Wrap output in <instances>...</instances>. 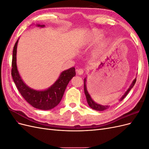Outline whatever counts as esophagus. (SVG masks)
Returning a JSON list of instances; mask_svg holds the SVG:
<instances>
[{
  "mask_svg": "<svg viewBox=\"0 0 149 149\" xmlns=\"http://www.w3.org/2000/svg\"><path fill=\"white\" fill-rule=\"evenodd\" d=\"M76 72H77V73L78 74H79V75H81V74H83V73H84V70H83V69H81V68H79V69H78L77 70H76Z\"/></svg>",
  "mask_w": 149,
  "mask_h": 149,
  "instance_id": "esophagus-1",
  "label": "esophagus"
}]
</instances>
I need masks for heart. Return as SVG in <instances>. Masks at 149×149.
Returning a JSON list of instances; mask_svg holds the SVG:
<instances>
[{"label":"heart","instance_id":"1","mask_svg":"<svg viewBox=\"0 0 149 149\" xmlns=\"http://www.w3.org/2000/svg\"><path fill=\"white\" fill-rule=\"evenodd\" d=\"M104 32L102 30H94L91 34L90 35L89 37V43H95L98 42H100V40L102 38L104 37ZM105 42H104L102 45H104Z\"/></svg>","mask_w":149,"mask_h":149}]
</instances>
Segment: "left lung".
Returning <instances> with one entry per match:
<instances>
[{
  "mask_svg": "<svg viewBox=\"0 0 149 149\" xmlns=\"http://www.w3.org/2000/svg\"><path fill=\"white\" fill-rule=\"evenodd\" d=\"M86 81V78H84V94L86 95V100H87L88 104H89V107L92 108L93 109H94L96 111H104V110H106V109H107V108H109V106H102V105L98 104L96 103L92 100V98L91 97V96H90V95H89L88 91H87ZM136 78H135V79L132 81L131 85L130 86V87L127 90V91L125 93V94H124V96H123V97L120 98V101L123 100V99L127 95V94L130 91V89H131L133 88V86H134L135 83H136Z\"/></svg>",
  "mask_w": 149,
  "mask_h": 149,
  "instance_id": "left-lung-1",
  "label": "left lung"
}]
</instances>
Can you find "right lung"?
<instances>
[{
  "label": "right lung",
  "instance_id": "1",
  "mask_svg": "<svg viewBox=\"0 0 149 149\" xmlns=\"http://www.w3.org/2000/svg\"><path fill=\"white\" fill-rule=\"evenodd\" d=\"M38 26L45 25H37ZM18 40L16 42L13 49L11 74L16 86L21 95L30 105L37 109L42 110L52 109L56 106L61 101L66 88L70 81L76 75L75 68H71L63 71L60 77L50 88L44 91H37L27 86L22 81L17 70L16 63V54Z\"/></svg>",
  "mask_w": 149,
  "mask_h": 149
}]
</instances>
